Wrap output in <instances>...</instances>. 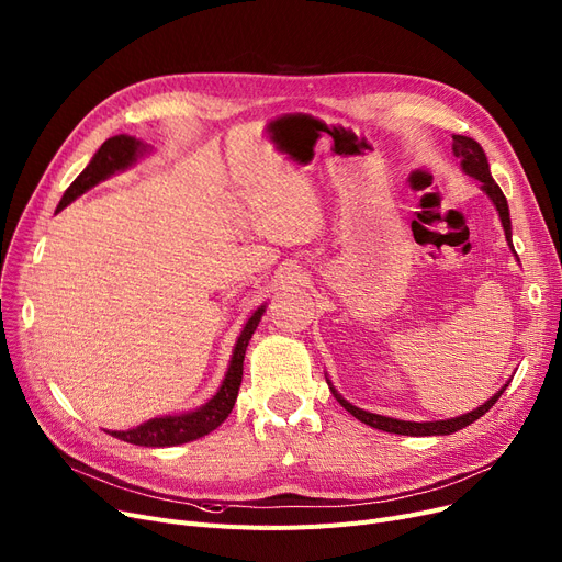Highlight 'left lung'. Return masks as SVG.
I'll return each mask as SVG.
<instances>
[{
  "mask_svg": "<svg viewBox=\"0 0 562 562\" xmlns=\"http://www.w3.org/2000/svg\"><path fill=\"white\" fill-rule=\"evenodd\" d=\"M452 151L454 156L461 160V169L467 172L469 177L477 179L480 181V188L486 192V198H490L498 211V217H501V225L505 229V238H507V246L512 248V223H509V209H507V200L503 190L498 188V183L492 179V172H490V162H486V156L482 151V146L467 137V135H452ZM512 252H515V248H512ZM330 385V381H328ZM507 387V383L498 390V393L494 397L486 400L482 406L473 408L471 413H463V416H457V418H450V420H434V423H408V420H397V418H385V416H379V413H370V411H362L353 404H349L345 397L337 395V390L330 385L335 400L345 406L353 418H358L360 423L370 425L374 429H381V431H390V434H402V436H446V434H452V431H459L463 427H469L471 423H475L477 418H482L486 411H490L498 397L503 395V390Z\"/></svg>",
  "mask_w": 562,
  "mask_h": 562,
  "instance_id": "1",
  "label": "left lung"
}]
</instances>
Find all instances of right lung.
Returning <instances> with one entry per match:
<instances>
[{
	"mask_svg": "<svg viewBox=\"0 0 562 562\" xmlns=\"http://www.w3.org/2000/svg\"><path fill=\"white\" fill-rule=\"evenodd\" d=\"M146 151H149V146L142 144L139 139H135L131 135H114V137L105 139L101 144V149L93 154L91 162L82 169V175L68 186L57 211L68 206L72 200H78L80 194H85L95 183L105 181L108 177H112L116 172H124V169H128ZM263 312H266V305L257 307L250 319L246 322V326H243V330L236 339V347H234V353L229 360L225 381H223L221 390H217V393L204 406L188 411V413H179V416L154 418L149 423L126 429V431H108V434L119 438V441H126L133 446L169 448V446H181V443L194 441V438H202L209 431H213L215 427H221L227 420V416L234 408V402L238 397V387H240V379H243V358H246L248 341H250L252 333L257 330Z\"/></svg>",
	"mask_w": 562,
	"mask_h": 562,
	"instance_id": "add662e5",
	"label": "right lung"
}]
</instances>
